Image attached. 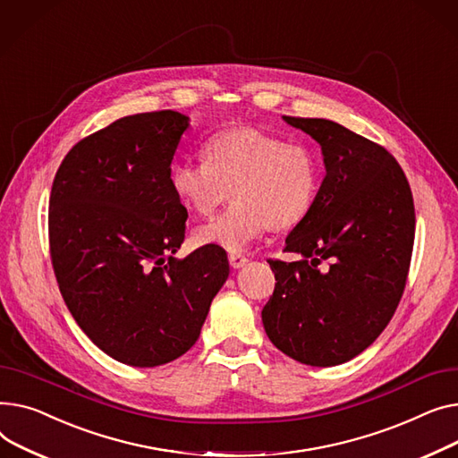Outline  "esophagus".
Here are the masks:
<instances>
[{
	"label": "esophagus",
	"instance_id": "1",
	"mask_svg": "<svg viewBox=\"0 0 458 458\" xmlns=\"http://www.w3.org/2000/svg\"><path fill=\"white\" fill-rule=\"evenodd\" d=\"M229 264L231 267H234V270H238V267L248 264V259L242 253H229Z\"/></svg>",
	"mask_w": 458,
	"mask_h": 458
}]
</instances>
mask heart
Returning <instances> with one entry per match:
<instances>
[{"mask_svg": "<svg viewBox=\"0 0 458 458\" xmlns=\"http://www.w3.org/2000/svg\"><path fill=\"white\" fill-rule=\"evenodd\" d=\"M175 198L207 216L233 194L234 203L194 231L196 242L231 253L246 250L272 225L301 222L318 192L312 149L259 129H231L212 137L207 158H182L172 166Z\"/></svg>", "mask_w": 458, "mask_h": 458, "instance_id": "b5f03b06", "label": "heart"}]
</instances>
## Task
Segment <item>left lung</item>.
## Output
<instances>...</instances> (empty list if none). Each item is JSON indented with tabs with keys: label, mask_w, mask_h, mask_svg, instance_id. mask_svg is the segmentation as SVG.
Segmentation results:
<instances>
[{
	"label": "left lung",
	"mask_w": 458,
	"mask_h": 458,
	"mask_svg": "<svg viewBox=\"0 0 458 458\" xmlns=\"http://www.w3.org/2000/svg\"><path fill=\"white\" fill-rule=\"evenodd\" d=\"M283 120L319 144L326 177L284 240V251L300 260H267L277 283L262 324L290 359L338 366L385 331L405 290L416 227L412 192L385 148L326 118Z\"/></svg>",
	"instance_id": "8db88e82"
}]
</instances>
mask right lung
<instances>
[{"mask_svg": "<svg viewBox=\"0 0 458 458\" xmlns=\"http://www.w3.org/2000/svg\"><path fill=\"white\" fill-rule=\"evenodd\" d=\"M188 125L175 111L120 118L77 142L51 186L49 251L64 303L103 353L134 368L184 355L229 277L222 248L174 257L188 214L170 172Z\"/></svg>", "mask_w": 458, "mask_h": 458, "instance_id": "1", "label": "right lung"}]
</instances>
